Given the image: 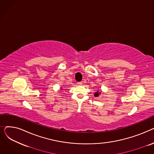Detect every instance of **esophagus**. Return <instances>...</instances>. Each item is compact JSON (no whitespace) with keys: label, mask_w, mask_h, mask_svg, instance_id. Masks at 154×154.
Returning <instances> with one entry per match:
<instances>
[{"label":"esophagus","mask_w":154,"mask_h":154,"mask_svg":"<svg viewBox=\"0 0 154 154\" xmlns=\"http://www.w3.org/2000/svg\"><path fill=\"white\" fill-rule=\"evenodd\" d=\"M77 84H78L79 85H82V82H79L77 83Z\"/></svg>","instance_id":"1"}]
</instances>
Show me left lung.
<instances>
[{
  "instance_id": "left-lung-1",
  "label": "left lung",
  "mask_w": 154,
  "mask_h": 154,
  "mask_svg": "<svg viewBox=\"0 0 154 154\" xmlns=\"http://www.w3.org/2000/svg\"><path fill=\"white\" fill-rule=\"evenodd\" d=\"M99 94H100V92H99V91H97V92H96L94 94V95H95V97H97L99 95Z\"/></svg>"
}]
</instances>
